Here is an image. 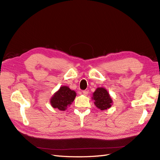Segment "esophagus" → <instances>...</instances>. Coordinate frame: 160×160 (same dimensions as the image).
<instances>
[{
	"label": "esophagus",
	"mask_w": 160,
	"mask_h": 160,
	"mask_svg": "<svg viewBox=\"0 0 160 160\" xmlns=\"http://www.w3.org/2000/svg\"><path fill=\"white\" fill-rule=\"evenodd\" d=\"M83 93L85 95H88L89 94V90H84V91H83Z\"/></svg>",
	"instance_id": "obj_1"
}]
</instances>
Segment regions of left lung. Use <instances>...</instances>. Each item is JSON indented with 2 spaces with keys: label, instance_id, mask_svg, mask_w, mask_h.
<instances>
[{
  "label": "left lung",
  "instance_id": "1",
  "mask_svg": "<svg viewBox=\"0 0 160 160\" xmlns=\"http://www.w3.org/2000/svg\"><path fill=\"white\" fill-rule=\"evenodd\" d=\"M95 101V105L100 110H106L111 107L113 101L111 98L108 91L103 88H97L93 94V98Z\"/></svg>",
  "mask_w": 160,
  "mask_h": 160
}]
</instances>
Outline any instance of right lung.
<instances>
[{
  "label": "right lung",
  "instance_id": "right-lung-1",
  "mask_svg": "<svg viewBox=\"0 0 160 160\" xmlns=\"http://www.w3.org/2000/svg\"><path fill=\"white\" fill-rule=\"evenodd\" d=\"M76 97V93L67 86H62L51 98L50 103L53 108L65 111L69 106Z\"/></svg>",
  "mask_w": 160,
  "mask_h": 160
}]
</instances>
